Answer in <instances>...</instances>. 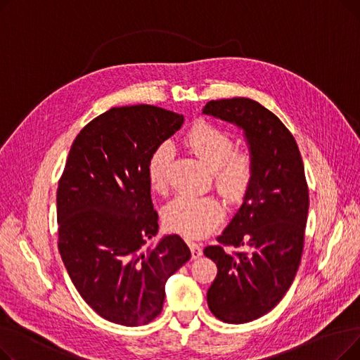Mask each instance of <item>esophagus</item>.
<instances>
[{
  "label": "esophagus",
  "mask_w": 360,
  "mask_h": 360,
  "mask_svg": "<svg viewBox=\"0 0 360 360\" xmlns=\"http://www.w3.org/2000/svg\"><path fill=\"white\" fill-rule=\"evenodd\" d=\"M190 250H191V255L194 259L200 258L202 255V248L200 243H195V242H190Z\"/></svg>",
  "instance_id": "obj_1"
}]
</instances>
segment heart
Returning a JSON list of instances; mask_svg holds the SVG:
<instances>
[{"mask_svg":"<svg viewBox=\"0 0 360 360\" xmlns=\"http://www.w3.org/2000/svg\"><path fill=\"white\" fill-rule=\"evenodd\" d=\"M186 144L194 155L214 172L219 191L231 201H240L247 195L254 178V160L248 151H233V140L224 131L198 124L186 136ZM172 144H159L147 162V178L153 190L165 184L166 167L172 159ZM165 221L172 229L188 238L209 233L223 219V207L213 197H194L181 194L165 207Z\"/></svg>","mask_w":360,"mask_h":360,"instance_id":"1","label":"heart"}]
</instances>
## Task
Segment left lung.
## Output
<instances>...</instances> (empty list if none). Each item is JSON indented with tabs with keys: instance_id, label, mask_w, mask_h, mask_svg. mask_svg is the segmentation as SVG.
I'll return each mask as SVG.
<instances>
[{
	"instance_id": "left-lung-1",
	"label": "left lung",
	"mask_w": 360,
	"mask_h": 360,
	"mask_svg": "<svg viewBox=\"0 0 360 360\" xmlns=\"http://www.w3.org/2000/svg\"><path fill=\"white\" fill-rule=\"evenodd\" d=\"M202 113L240 128L254 160L240 209L219 243L204 250L217 266L207 292L210 311L223 323L245 324L270 312L297 273L309 209L305 169L290 131L258 102L212 101ZM226 246L244 251L229 253Z\"/></svg>"
}]
</instances>
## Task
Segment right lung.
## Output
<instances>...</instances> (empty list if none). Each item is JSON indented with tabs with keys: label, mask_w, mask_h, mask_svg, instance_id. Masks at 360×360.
I'll return each mask as SVG.
<instances>
[{
	"label": "right lung",
	"mask_w": 360,
	"mask_h": 360,
	"mask_svg": "<svg viewBox=\"0 0 360 360\" xmlns=\"http://www.w3.org/2000/svg\"><path fill=\"white\" fill-rule=\"evenodd\" d=\"M184 117L151 105L112 108L75 137L56 191L58 250L75 289L102 318L153 321L165 285L191 258L178 235H158L147 162Z\"/></svg>",
	"instance_id": "right-lung-1"
}]
</instances>
